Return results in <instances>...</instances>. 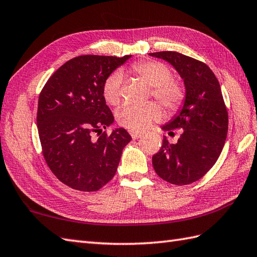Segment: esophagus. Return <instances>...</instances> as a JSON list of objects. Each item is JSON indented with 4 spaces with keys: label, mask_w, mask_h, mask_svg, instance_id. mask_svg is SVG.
<instances>
[{
    "label": "esophagus",
    "mask_w": 257,
    "mask_h": 257,
    "mask_svg": "<svg viewBox=\"0 0 257 257\" xmlns=\"http://www.w3.org/2000/svg\"><path fill=\"white\" fill-rule=\"evenodd\" d=\"M130 136L133 137V139H139L143 136L142 133H136V131H130Z\"/></svg>",
    "instance_id": "1"
}]
</instances>
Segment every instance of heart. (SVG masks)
Instances as JSON below:
<instances>
[{"mask_svg":"<svg viewBox=\"0 0 257 257\" xmlns=\"http://www.w3.org/2000/svg\"><path fill=\"white\" fill-rule=\"evenodd\" d=\"M139 79L152 87V95L166 108L175 110L185 99V91L177 81L172 79V72L168 65L159 61L139 62L131 68ZM122 73L115 71L104 82L103 96L111 106H117L121 100ZM162 108L157 103L145 105H126L117 111L116 118L121 127L130 131H142L149 128L153 121L161 119Z\"/></svg>","mask_w":257,"mask_h":257,"instance_id":"1","label":"heart"}]
</instances>
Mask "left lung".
<instances>
[{
    "mask_svg": "<svg viewBox=\"0 0 257 257\" xmlns=\"http://www.w3.org/2000/svg\"><path fill=\"white\" fill-rule=\"evenodd\" d=\"M149 55L171 63L184 81L186 95L182 109L162 126L165 131L182 129L175 145L163 139L152 157L157 174L174 185L200 180L221 153L228 134V111L221 88L210 68L204 62L175 51Z\"/></svg>",
    "mask_w": 257,
    "mask_h": 257,
    "instance_id": "1",
    "label": "left lung"
}]
</instances>
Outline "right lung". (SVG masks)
Masks as SVG:
<instances>
[{
	"label": "right lung",
	"mask_w": 257,
	"mask_h": 257,
	"mask_svg": "<svg viewBox=\"0 0 257 257\" xmlns=\"http://www.w3.org/2000/svg\"><path fill=\"white\" fill-rule=\"evenodd\" d=\"M129 58L75 57L61 65L41 89L37 128L44 158L58 180L71 188L96 192L116 174L131 137L123 128L110 135L101 133L114 122L103 85ZM95 132L97 140L92 138Z\"/></svg>",
	"instance_id": "obj_1"
}]
</instances>
